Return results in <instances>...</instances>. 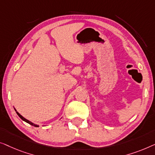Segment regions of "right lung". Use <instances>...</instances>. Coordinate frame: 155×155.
<instances>
[{
    "instance_id": "1",
    "label": "right lung",
    "mask_w": 155,
    "mask_h": 155,
    "mask_svg": "<svg viewBox=\"0 0 155 155\" xmlns=\"http://www.w3.org/2000/svg\"><path fill=\"white\" fill-rule=\"evenodd\" d=\"M15 109V108H14ZM15 112H16V113H17V115H18V116L19 117H20V118L21 119H22V120L23 121H25V122H27V123H28V124H30V125H31V126H35V127H38V125H37V124H34V123H32V122L31 121H29V120H28V119H25V117H22V116H21V115L20 114H19V113L18 112H17V110H15Z\"/></svg>"
}]
</instances>
